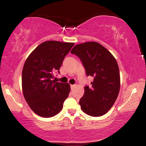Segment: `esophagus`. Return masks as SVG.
Listing matches in <instances>:
<instances>
[{
	"instance_id": "1",
	"label": "esophagus",
	"mask_w": 146,
	"mask_h": 146,
	"mask_svg": "<svg viewBox=\"0 0 146 146\" xmlns=\"http://www.w3.org/2000/svg\"><path fill=\"white\" fill-rule=\"evenodd\" d=\"M76 86V84H73V85H71V90H73V89H74V88H75Z\"/></svg>"
}]
</instances>
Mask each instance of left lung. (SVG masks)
Instances as JSON below:
<instances>
[{
    "label": "left lung",
    "instance_id": "1",
    "mask_svg": "<svg viewBox=\"0 0 146 146\" xmlns=\"http://www.w3.org/2000/svg\"><path fill=\"white\" fill-rule=\"evenodd\" d=\"M71 53L80 58L86 75L94 78L91 87H84V94L79 101L82 110L92 117L104 115L111 108L119 93L120 78L117 60L96 42L77 44Z\"/></svg>",
    "mask_w": 146,
    "mask_h": 146
}]
</instances>
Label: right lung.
Wrapping results in <instances>:
<instances>
[{"label":"right lung","mask_w":146,"mask_h":146,"mask_svg":"<svg viewBox=\"0 0 146 146\" xmlns=\"http://www.w3.org/2000/svg\"><path fill=\"white\" fill-rule=\"evenodd\" d=\"M74 43L50 40L40 44L24 63L22 73L24 97L32 111L40 117L56 115L68 97V83L55 82L53 73L58 71Z\"/></svg>","instance_id":"obj_1"}]
</instances>
